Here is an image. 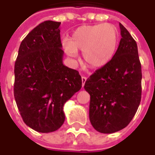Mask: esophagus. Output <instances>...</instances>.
Listing matches in <instances>:
<instances>
[{
    "instance_id": "esophagus-1",
    "label": "esophagus",
    "mask_w": 155,
    "mask_h": 155,
    "mask_svg": "<svg viewBox=\"0 0 155 155\" xmlns=\"http://www.w3.org/2000/svg\"><path fill=\"white\" fill-rule=\"evenodd\" d=\"M86 80H87V78L85 76H82V86L84 87V84H85Z\"/></svg>"
}]
</instances>
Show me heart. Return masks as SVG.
Instances as JSON below:
<instances>
[{
	"mask_svg": "<svg viewBox=\"0 0 155 155\" xmlns=\"http://www.w3.org/2000/svg\"><path fill=\"white\" fill-rule=\"evenodd\" d=\"M119 43V31L110 23L81 26L71 35L69 41L63 42L65 52L71 58L83 51V59L88 67L98 69L110 62Z\"/></svg>",
	"mask_w": 155,
	"mask_h": 155,
	"instance_id": "b5f03b06",
	"label": "heart"
}]
</instances>
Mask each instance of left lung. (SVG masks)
<instances>
[{"label": "left lung", "mask_w": 155, "mask_h": 155, "mask_svg": "<svg viewBox=\"0 0 155 155\" xmlns=\"http://www.w3.org/2000/svg\"><path fill=\"white\" fill-rule=\"evenodd\" d=\"M122 38L110 62L86 80L90 95L89 120L101 133H113L127 127L141 98V66L137 45L120 23Z\"/></svg>", "instance_id": "obj_1"}]
</instances>
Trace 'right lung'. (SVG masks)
I'll return each instance as SVG.
<instances>
[{"label":"right lung","mask_w":155,"mask_h":155,"mask_svg":"<svg viewBox=\"0 0 155 155\" xmlns=\"http://www.w3.org/2000/svg\"><path fill=\"white\" fill-rule=\"evenodd\" d=\"M60 24L45 21L31 31L15 65L18 109L26 124L39 133L54 132L63 124V106L82 87L78 71L62 63Z\"/></svg>","instance_id":"add662e5"}]
</instances>
